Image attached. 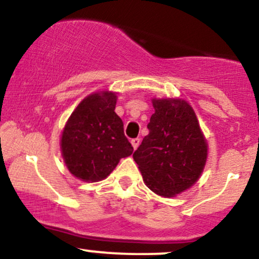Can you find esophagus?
<instances>
[{
    "label": "esophagus",
    "mask_w": 259,
    "mask_h": 259,
    "mask_svg": "<svg viewBox=\"0 0 259 259\" xmlns=\"http://www.w3.org/2000/svg\"><path fill=\"white\" fill-rule=\"evenodd\" d=\"M132 145H133V147H134V150L138 149L139 145H140V139H139V138L133 139V140H132Z\"/></svg>",
    "instance_id": "34e87169"
}]
</instances>
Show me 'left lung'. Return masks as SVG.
Here are the masks:
<instances>
[{
    "instance_id": "left-lung-1",
    "label": "left lung",
    "mask_w": 259,
    "mask_h": 259,
    "mask_svg": "<svg viewBox=\"0 0 259 259\" xmlns=\"http://www.w3.org/2000/svg\"><path fill=\"white\" fill-rule=\"evenodd\" d=\"M155 113L149 135L133 157L144 183L155 194L176 197L200 178L208 158V143L194 109L181 98H152Z\"/></svg>"
}]
</instances>
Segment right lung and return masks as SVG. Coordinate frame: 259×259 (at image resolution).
<instances>
[{
  "mask_svg": "<svg viewBox=\"0 0 259 259\" xmlns=\"http://www.w3.org/2000/svg\"><path fill=\"white\" fill-rule=\"evenodd\" d=\"M116 93L98 91L82 99L61 133L60 149L71 175L83 182L106 180L120 158L134 151L114 112Z\"/></svg>",
  "mask_w": 259,
  "mask_h": 259,
  "instance_id": "obj_1",
  "label": "right lung"
}]
</instances>
